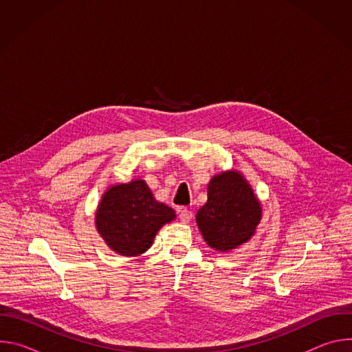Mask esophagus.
Returning a JSON list of instances; mask_svg holds the SVG:
<instances>
[{
    "instance_id": "obj_1",
    "label": "esophagus",
    "mask_w": 352,
    "mask_h": 352,
    "mask_svg": "<svg viewBox=\"0 0 352 352\" xmlns=\"http://www.w3.org/2000/svg\"><path fill=\"white\" fill-rule=\"evenodd\" d=\"M178 213H179V220H181V223L186 224V223L190 221V219H192V212H189L186 208H181V209L178 210Z\"/></svg>"
}]
</instances>
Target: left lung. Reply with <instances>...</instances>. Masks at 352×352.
I'll use <instances>...</instances> for the list:
<instances>
[{"label": "left lung", "instance_id": "obj_1", "mask_svg": "<svg viewBox=\"0 0 352 352\" xmlns=\"http://www.w3.org/2000/svg\"><path fill=\"white\" fill-rule=\"evenodd\" d=\"M262 219V206L239 171L214 175L208 185V202L199 209L196 224L206 243L220 252L248 242Z\"/></svg>", "mask_w": 352, "mask_h": 352}]
</instances>
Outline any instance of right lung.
Segmentation results:
<instances>
[{"instance_id":"1","label":"right lung","mask_w":352,"mask_h":352,"mask_svg":"<svg viewBox=\"0 0 352 352\" xmlns=\"http://www.w3.org/2000/svg\"><path fill=\"white\" fill-rule=\"evenodd\" d=\"M174 219L175 212L157 202L143 179H133L104 192L96 212V228L118 255L139 256Z\"/></svg>"}]
</instances>
